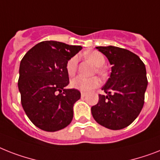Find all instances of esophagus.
Here are the masks:
<instances>
[{
    "instance_id": "34e87169",
    "label": "esophagus",
    "mask_w": 160,
    "mask_h": 160,
    "mask_svg": "<svg viewBox=\"0 0 160 160\" xmlns=\"http://www.w3.org/2000/svg\"><path fill=\"white\" fill-rule=\"evenodd\" d=\"M87 93L85 92H81V98H84V96L86 95Z\"/></svg>"
}]
</instances>
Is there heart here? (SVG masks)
<instances>
[{"label": "heart", "instance_id": "heart-1", "mask_svg": "<svg viewBox=\"0 0 160 160\" xmlns=\"http://www.w3.org/2000/svg\"><path fill=\"white\" fill-rule=\"evenodd\" d=\"M87 58H89L93 64L95 65L96 67H100L105 63V58L102 53L97 51H93L87 53ZM77 65H78V58L76 56H74L71 58L69 59L67 62L66 69H67V72L70 76H73L76 73L77 71ZM98 73H102V71L101 68L98 69ZM100 81L97 77H90L87 78L84 77L82 76H77V77L74 78L73 80H71V86L73 87L74 89H76L80 91H89L92 89H95L99 85Z\"/></svg>", "mask_w": 160, "mask_h": 160}]
</instances>
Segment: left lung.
Listing matches in <instances>:
<instances>
[{"mask_svg": "<svg viewBox=\"0 0 160 160\" xmlns=\"http://www.w3.org/2000/svg\"><path fill=\"white\" fill-rule=\"evenodd\" d=\"M112 65L110 77L102 87L106 95H98L91 108L94 120L111 130H121L132 124L141 112L148 84L146 70L141 58L118 47H97Z\"/></svg>", "mask_w": 160, "mask_h": 160, "instance_id": "obj_1", "label": "left lung"}]
</instances>
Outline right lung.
<instances>
[{"mask_svg": "<svg viewBox=\"0 0 160 160\" xmlns=\"http://www.w3.org/2000/svg\"><path fill=\"white\" fill-rule=\"evenodd\" d=\"M82 49L57 41H43L27 52L19 65L18 87L22 107L29 120L46 132H57L70 124L74 103L80 98L69 84L67 62Z\"/></svg>", "mask_w": 160, "mask_h": 160, "instance_id": "right-lung-1", "label": "right lung"}]
</instances>
